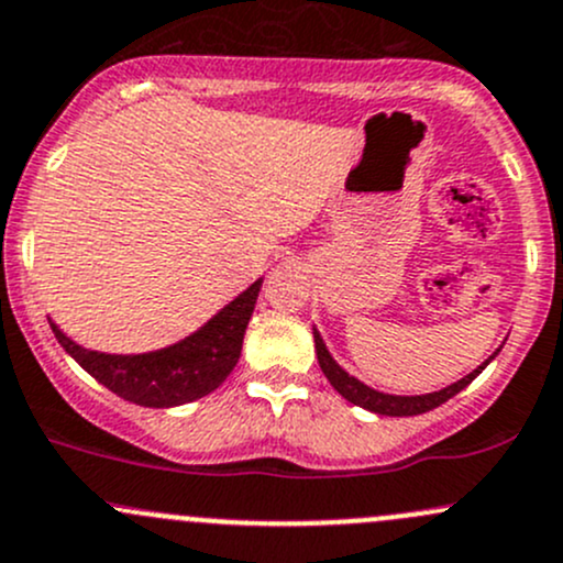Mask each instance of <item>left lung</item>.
Instances as JSON below:
<instances>
[{
	"instance_id": "obj_1",
	"label": "left lung",
	"mask_w": 563,
	"mask_h": 563,
	"mask_svg": "<svg viewBox=\"0 0 563 563\" xmlns=\"http://www.w3.org/2000/svg\"><path fill=\"white\" fill-rule=\"evenodd\" d=\"M314 350H317V361H320V368L322 374L328 376L330 385L335 387V393L339 396H344L346 401L355 404V407H363L368 411H374V415H387V417H411V415H422V411H431L437 407H442L444 401H450V398L457 396V393L463 390L466 385H472L474 379H477L479 374H483L485 366H488L490 361L501 352V346L494 352V355L488 357V361L483 363V366H477L472 371V374H466L463 379L453 382V385L442 387V390L437 393H426V396H390V393H379L374 390V387L363 385L361 379H355V376L350 374V371H344L339 366V363L333 361V355L328 352V346H324L320 330L314 328Z\"/></svg>"
}]
</instances>
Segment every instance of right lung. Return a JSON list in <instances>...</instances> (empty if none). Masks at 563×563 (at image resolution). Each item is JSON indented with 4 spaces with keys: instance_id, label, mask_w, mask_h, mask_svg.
Segmentation results:
<instances>
[{
    "instance_id": "obj_1",
    "label": "right lung",
    "mask_w": 563,
    "mask_h": 563,
    "mask_svg": "<svg viewBox=\"0 0 563 563\" xmlns=\"http://www.w3.org/2000/svg\"><path fill=\"white\" fill-rule=\"evenodd\" d=\"M260 287H263V279L243 289L239 298L230 300L222 311H217L187 339L165 350L141 352V355H110V352L86 350L75 344L54 320L48 322L67 355L115 396L137 407L170 409L208 396L228 379L241 357L243 333L252 320Z\"/></svg>"
}]
</instances>
